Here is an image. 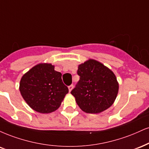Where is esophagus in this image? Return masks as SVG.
Here are the masks:
<instances>
[{
  "label": "esophagus",
  "instance_id": "34e87169",
  "mask_svg": "<svg viewBox=\"0 0 149 149\" xmlns=\"http://www.w3.org/2000/svg\"><path fill=\"white\" fill-rule=\"evenodd\" d=\"M73 87V85H71L70 86H69V92H71V90H72Z\"/></svg>",
  "mask_w": 149,
  "mask_h": 149
}]
</instances>
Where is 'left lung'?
I'll return each instance as SVG.
<instances>
[{
	"label": "left lung",
	"instance_id": "1",
	"mask_svg": "<svg viewBox=\"0 0 149 149\" xmlns=\"http://www.w3.org/2000/svg\"><path fill=\"white\" fill-rule=\"evenodd\" d=\"M77 73L80 80L71 94L82 111L100 113L113 104L119 84L110 69L98 61L89 60L78 66Z\"/></svg>",
	"mask_w": 149,
	"mask_h": 149
}]
</instances>
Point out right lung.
<instances>
[{"instance_id":"obj_1","label":"right lung","mask_w":149,"mask_h":149,"mask_svg":"<svg viewBox=\"0 0 149 149\" xmlns=\"http://www.w3.org/2000/svg\"><path fill=\"white\" fill-rule=\"evenodd\" d=\"M19 90L28 105L43 114L56 110L69 92L62 73L55 71L51 64L46 63L37 64L23 75Z\"/></svg>"}]
</instances>
